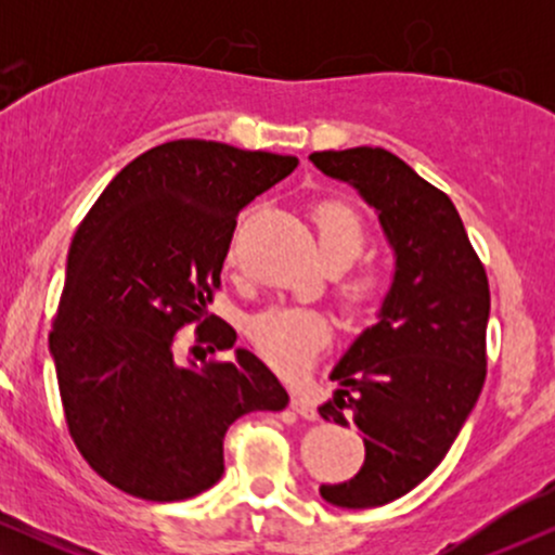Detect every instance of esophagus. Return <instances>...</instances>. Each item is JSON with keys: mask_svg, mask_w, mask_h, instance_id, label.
I'll return each mask as SVG.
<instances>
[{"mask_svg": "<svg viewBox=\"0 0 555 555\" xmlns=\"http://www.w3.org/2000/svg\"><path fill=\"white\" fill-rule=\"evenodd\" d=\"M292 410H295L297 415H302L305 420H315L318 417V410H315L313 399H310L308 393H302V391L292 393Z\"/></svg>", "mask_w": 555, "mask_h": 555, "instance_id": "esophagus-1", "label": "esophagus"}]
</instances>
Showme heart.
Instances as JSON below:
<instances>
[{
	"mask_svg": "<svg viewBox=\"0 0 555 555\" xmlns=\"http://www.w3.org/2000/svg\"><path fill=\"white\" fill-rule=\"evenodd\" d=\"M313 221L321 250L328 263H349L360 256L365 245V224L349 203L318 201L313 206ZM229 256L234 258V247ZM388 273L380 263H360L339 282L344 305L354 313H362L380 299L386 292ZM334 326L321 308L310 305H271L247 321V336L256 349L284 373H302L315 354L326 347Z\"/></svg>",
	"mask_w": 555,
	"mask_h": 555,
	"instance_id": "b5f03b06",
	"label": "heart"
}]
</instances>
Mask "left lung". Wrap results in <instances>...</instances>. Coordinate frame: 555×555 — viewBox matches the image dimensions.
I'll return each instance as SVG.
<instances>
[{"label": "left lung", "mask_w": 555, "mask_h": 555, "mask_svg": "<svg viewBox=\"0 0 555 555\" xmlns=\"http://www.w3.org/2000/svg\"><path fill=\"white\" fill-rule=\"evenodd\" d=\"M310 162L360 190L397 256L378 323L347 349L331 373L334 399L318 406L344 428L352 417L365 441L360 473L321 486V495L373 508L410 493L443 462L480 397L488 273L451 197L391 151H315Z\"/></svg>", "instance_id": "obj_1"}]
</instances>
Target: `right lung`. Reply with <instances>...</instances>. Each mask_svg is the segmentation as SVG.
I'll use <instances>...</instances> for the list:
<instances>
[{
    "label": "right lung",
    "mask_w": 555,
    "mask_h": 555,
    "mask_svg": "<svg viewBox=\"0 0 555 555\" xmlns=\"http://www.w3.org/2000/svg\"><path fill=\"white\" fill-rule=\"evenodd\" d=\"M297 156L216 140H169L106 184L80 221L52 321L69 436L114 488L145 501H184L224 475V436L247 412L284 410V386L208 315L237 216L284 180ZM196 323L202 367L173 354Z\"/></svg>",
    "instance_id": "1"
}]
</instances>
